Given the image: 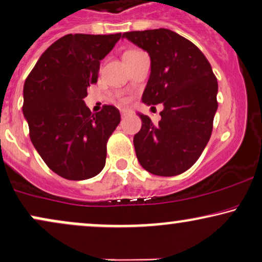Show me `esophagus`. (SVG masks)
<instances>
[{"instance_id":"34e87169","label":"esophagus","mask_w":262,"mask_h":262,"mask_svg":"<svg viewBox=\"0 0 262 262\" xmlns=\"http://www.w3.org/2000/svg\"><path fill=\"white\" fill-rule=\"evenodd\" d=\"M128 115H130V111H129L128 108H123V110H121V116H122V118H124L125 116H128Z\"/></svg>"}]
</instances>
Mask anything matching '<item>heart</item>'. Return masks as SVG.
<instances>
[{
  "mask_svg": "<svg viewBox=\"0 0 262 262\" xmlns=\"http://www.w3.org/2000/svg\"><path fill=\"white\" fill-rule=\"evenodd\" d=\"M135 52H139V51H135V49H130V51H127L124 53V54H128V53H135Z\"/></svg>",
  "mask_w": 262,
  "mask_h": 262,
  "instance_id": "b5f03b06",
  "label": "heart"
}]
</instances>
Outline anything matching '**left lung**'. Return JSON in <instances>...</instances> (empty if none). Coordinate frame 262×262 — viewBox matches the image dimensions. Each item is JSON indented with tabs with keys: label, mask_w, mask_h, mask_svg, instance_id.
I'll return each mask as SVG.
<instances>
[{
	"label": "left lung",
	"mask_w": 262,
	"mask_h": 262,
	"mask_svg": "<svg viewBox=\"0 0 262 262\" xmlns=\"http://www.w3.org/2000/svg\"><path fill=\"white\" fill-rule=\"evenodd\" d=\"M123 37L150 55L151 74L142 102L164 106L158 124L139 114L142 124L133 140L138 160L144 169L160 177L184 173L210 139L217 110L216 77L200 48L171 30L130 31Z\"/></svg>",
	"instance_id": "1"
}]
</instances>
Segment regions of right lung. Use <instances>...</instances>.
<instances>
[{"mask_svg": "<svg viewBox=\"0 0 262 262\" xmlns=\"http://www.w3.org/2000/svg\"><path fill=\"white\" fill-rule=\"evenodd\" d=\"M122 34H69L46 49L25 79L23 112L45 163L68 180H85L105 167L108 138L120 111L92 114L83 99L97 83L102 60Z\"/></svg>", "mask_w": 262, "mask_h": 262, "instance_id": "right-lung-1", "label": "right lung"}]
</instances>
